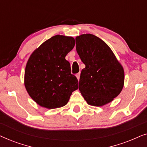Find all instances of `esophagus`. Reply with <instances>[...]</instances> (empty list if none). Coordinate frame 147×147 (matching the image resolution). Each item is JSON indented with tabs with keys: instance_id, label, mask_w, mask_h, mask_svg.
Instances as JSON below:
<instances>
[{
	"instance_id": "34e87169",
	"label": "esophagus",
	"mask_w": 147,
	"mask_h": 147,
	"mask_svg": "<svg viewBox=\"0 0 147 147\" xmlns=\"http://www.w3.org/2000/svg\"><path fill=\"white\" fill-rule=\"evenodd\" d=\"M76 77H77V78H78V80H80V73H78V74H76Z\"/></svg>"
}]
</instances>
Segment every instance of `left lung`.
I'll return each mask as SVG.
<instances>
[{"label": "left lung", "instance_id": "1", "mask_svg": "<svg viewBox=\"0 0 147 147\" xmlns=\"http://www.w3.org/2000/svg\"><path fill=\"white\" fill-rule=\"evenodd\" d=\"M76 51L86 67L82 70L79 90L90 105L102 106L119 95L124 86V69L111 49L92 34L76 38Z\"/></svg>", "mask_w": 147, "mask_h": 147}]
</instances>
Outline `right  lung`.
Returning a JSON list of instances; mask_svg holds the SVG:
<instances>
[{
    "label": "right lung",
    "instance_id": "right-lung-1",
    "mask_svg": "<svg viewBox=\"0 0 147 147\" xmlns=\"http://www.w3.org/2000/svg\"><path fill=\"white\" fill-rule=\"evenodd\" d=\"M75 45L71 37L55 35L42 43L30 56L25 71V86L37 104L48 109L66 105L78 81L71 74L65 56Z\"/></svg>",
    "mask_w": 147,
    "mask_h": 147
}]
</instances>
